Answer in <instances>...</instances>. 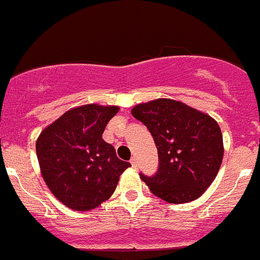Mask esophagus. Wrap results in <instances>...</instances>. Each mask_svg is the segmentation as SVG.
Here are the masks:
<instances>
[{
  "mask_svg": "<svg viewBox=\"0 0 260 260\" xmlns=\"http://www.w3.org/2000/svg\"><path fill=\"white\" fill-rule=\"evenodd\" d=\"M130 164H132V167L134 168V169H137V168H138V161H137V158L133 157L132 160H130Z\"/></svg>",
  "mask_w": 260,
  "mask_h": 260,
  "instance_id": "1",
  "label": "esophagus"
}]
</instances>
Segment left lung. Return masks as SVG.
Wrapping results in <instances>:
<instances>
[{
    "mask_svg": "<svg viewBox=\"0 0 260 260\" xmlns=\"http://www.w3.org/2000/svg\"><path fill=\"white\" fill-rule=\"evenodd\" d=\"M132 114L147 126L158 153L152 177L141 173L151 191L168 203L198 199L215 180L224 156L219 123L172 99L138 104Z\"/></svg>",
    "mask_w": 260,
    "mask_h": 260,
    "instance_id": "obj_1",
    "label": "left lung"
}]
</instances>
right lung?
<instances>
[{
	"mask_svg": "<svg viewBox=\"0 0 260 260\" xmlns=\"http://www.w3.org/2000/svg\"><path fill=\"white\" fill-rule=\"evenodd\" d=\"M119 108L87 104L73 108L45 127L36 153L45 183L66 207L88 211L109 199L130 162L119 160L103 139Z\"/></svg>",
	"mask_w": 260,
	"mask_h": 260,
	"instance_id": "obj_1",
	"label": "right lung"
}]
</instances>
